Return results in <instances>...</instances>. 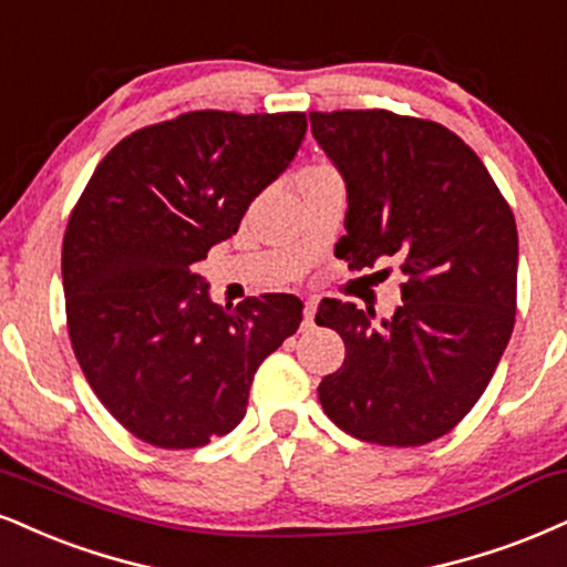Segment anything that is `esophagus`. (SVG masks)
Returning a JSON list of instances; mask_svg holds the SVG:
<instances>
[{
	"mask_svg": "<svg viewBox=\"0 0 567 567\" xmlns=\"http://www.w3.org/2000/svg\"><path fill=\"white\" fill-rule=\"evenodd\" d=\"M313 317H317V301L313 298H309L303 306V327L309 330V327H313Z\"/></svg>",
	"mask_w": 567,
	"mask_h": 567,
	"instance_id": "1",
	"label": "esophagus"
}]
</instances>
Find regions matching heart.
I'll use <instances>...</instances> for the list:
<instances>
[{
	"label": "heart",
	"mask_w": 567,
	"mask_h": 567,
	"mask_svg": "<svg viewBox=\"0 0 567 567\" xmlns=\"http://www.w3.org/2000/svg\"><path fill=\"white\" fill-rule=\"evenodd\" d=\"M322 172H330V166H324V163H319V166H309V168H303L301 176H313V174H322Z\"/></svg>",
	"instance_id": "heart-1"
}]
</instances>
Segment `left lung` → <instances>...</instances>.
I'll list each match as a JSON object with an SVG mask.
<instances>
[{"label": "left lung", "instance_id": "obj_1", "mask_svg": "<svg viewBox=\"0 0 567 567\" xmlns=\"http://www.w3.org/2000/svg\"><path fill=\"white\" fill-rule=\"evenodd\" d=\"M309 118L349 195L336 256L357 271L399 258L404 275L401 306L380 322L357 303H319L317 324L346 343L319 401L353 439L422 446L475 406L513 336L515 216L478 155L435 121L391 111Z\"/></svg>", "mask_w": 567, "mask_h": 567}]
</instances>
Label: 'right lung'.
Wrapping results in <instances>:
<instances>
[{
    "mask_svg": "<svg viewBox=\"0 0 567 567\" xmlns=\"http://www.w3.org/2000/svg\"><path fill=\"white\" fill-rule=\"evenodd\" d=\"M303 113L195 111L121 140L63 237L68 336L128 433L197 449L240 425L258 364L298 330L301 298L210 301L193 275L296 158Z\"/></svg>",
    "mask_w": 567,
    "mask_h": 567,
    "instance_id": "1",
    "label": "right lung"
}]
</instances>
